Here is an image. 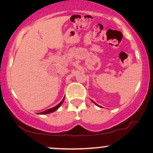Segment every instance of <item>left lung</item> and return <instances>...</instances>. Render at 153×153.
<instances>
[{
	"instance_id": "8db88e82",
	"label": "left lung",
	"mask_w": 153,
	"mask_h": 153,
	"mask_svg": "<svg viewBox=\"0 0 153 153\" xmlns=\"http://www.w3.org/2000/svg\"><path fill=\"white\" fill-rule=\"evenodd\" d=\"M91 101H93V102H94V103H95V104H96V105H97V106H99V107H101V106H99V105H98V104H97V103H95V102H94V101H93V100H91Z\"/></svg>"
}]
</instances>
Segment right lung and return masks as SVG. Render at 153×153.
<instances>
[{
	"instance_id": "1",
	"label": "right lung",
	"mask_w": 153,
	"mask_h": 153,
	"mask_svg": "<svg viewBox=\"0 0 153 153\" xmlns=\"http://www.w3.org/2000/svg\"><path fill=\"white\" fill-rule=\"evenodd\" d=\"M64 99H65V97L63 98V99L61 101V102L58 103V104L57 105V106L52 107V108H49V109H47L46 111H42V112H40V113H38V114H50V113H52V112H54L56 110L58 109V108L59 106L62 105V103H63V101H64Z\"/></svg>"
}]
</instances>
